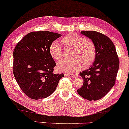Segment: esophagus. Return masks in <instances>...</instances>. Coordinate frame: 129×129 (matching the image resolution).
<instances>
[{
	"label": "esophagus",
	"mask_w": 129,
	"mask_h": 129,
	"mask_svg": "<svg viewBox=\"0 0 129 129\" xmlns=\"http://www.w3.org/2000/svg\"><path fill=\"white\" fill-rule=\"evenodd\" d=\"M64 76H66V77H70V78H75L77 77V75L75 74H67V73H65L64 74Z\"/></svg>",
	"instance_id": "obj_1"
}]
</instances>
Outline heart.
<instances>
[{
	"label": "heart",
	"instance_id": "obj_1",
	"mask_svg": "<svg viewBox=\"0 0 129 129\" xmlns=\"http://www.w3.org/2000/svg\"><path fill=\"white\" fill-rule=\"evenodd\" d=\"M60 44L65 50H70L69 60H60L57 69L60 72L73 74L81 68L92 64L96 56V48L94 43L82 36L69 33L60 39ZM49 53L55 60L62 57V50L57 41L52 42L49 47Z\"/></svg>",
	"mask_w": 129,
	"mask_h": 129
}]
</instances>
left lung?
Wrapping results in <instances>:
<instances>
[{
  "mask_svg": "<svg viewBox=\"0 0 129 129\" xmlns=\"http://www.w3.org/2000/svg\"><path fill=\"white\" fill-rule=\"evenodd\" d=\"M81 34L94 42L96 56L93 64L80 73L83 84L77 92L88 101H97L106 95L114 85L119 58L114 45L106 35L95 31H84Z\"/></svg>",
  "mask_w": 129,
  "mask_h": 129,
  "instance_id": "1",
  "label": "left lung"
}]
</instances>
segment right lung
<instances>
[{"label": "right lung", "mask_w": 129, "mask_h": 129, "mask_svg": "<svg viewBox=\"0 0 129 129\" xmlns=\"http://www.w3.org/2000/svg\"><path fill=\"white\" fill-rule=\"evenodd\" d=\"M59 34L47 31L28 33L14 50L13 73L22 91L33 100L46 98L55 91L63 74H53L56 63L49 53Z\"/></svg>", "instance_id": "1"}]
</instances>
